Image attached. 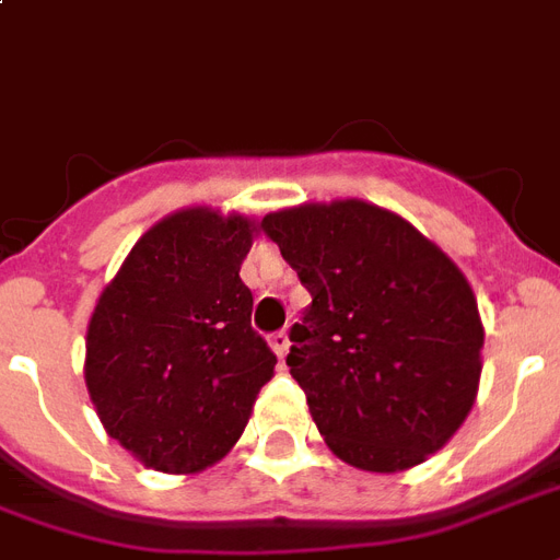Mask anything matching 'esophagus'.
<instances>
[{
  "label": "esophagus",
  "instance_id": "1",
  "mask_svg": "<svg viewBox=\"0 0 560 560\" xmlns=\"http://www.w3.org/2000/svg\"><path fill=\"white\" fill-rule=\"evenodd\" d=\"M269 347H272V353L279 355V359H284L288 355V350H291V338H288V332L281 329V332H272L269 335Z\"/></svg>",
  "mask_w": 560,
  "mask_h": 560
}]
</instances>
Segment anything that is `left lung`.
<instances>
[{
	"label": "left lung",
	"mask_w": 560,
	"mask_h": 560,
	"mask_svg": "<svg viewBox=\"0 0 560 560\" xmlns=\"http://www.w3.org/2000/svg\"><path fill=\"white\" fill-rule=\"evenodd\" d=\"M260 228L312 293L288 364L326 445L364 471L424 463L478 395L483 326L466 276L409 222L355 198L279 210Z\"/></svg>",
	"instance_id": "obj_1"
}]
</instances>
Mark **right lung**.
Listing matches in <instances>:
<instances>
[{
  "mask_svg": "<svg viewBox=\"0 0 560 560\" xmlns=\"http://www.w3.org/2000/svg\"><path fill=\"white\" fill-rule=\"evenodd\" d=\"M255 231L207 207L165 217L91 314L89 395L106 433L151 469L189 475L225 457L272 376L240 279Z\"/></svg>",
  "mask_w": 560,
  "mask_h": 560,
  "instance_id": "obj_1",
  "label": "right lung"
}]
</instances>
